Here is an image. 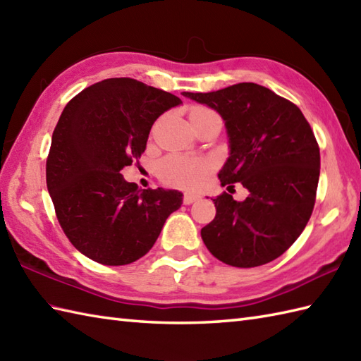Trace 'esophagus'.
Masks as SVG:
<instances>
[{"mask_svg":"<svg viewBox=\"0 0 361 361\" xmlns=\"http://www.w3.org/2000/svg\"><path fill=\"white\" fill-rule=\"evenodd\" d=\"M198 198H200V195L192 194V192H186L185 195H183V203H185V204H190V203L197 202Z\"/></svg>","mask_w":361,"mask_h":361,"instance_id":"obj_1","label":"esophagus"}]
</instances>
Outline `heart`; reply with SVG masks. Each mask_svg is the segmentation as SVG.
I'll use <instances>...</instances> for the list:
<instances>
[{"label": "heart", "instance_id": "b5f03b06", "mask_svg": "<svg viewBox=\"0 0 361 361\" xmlns=\"http://www.w3.org/2000/svg\"><path fill=\"white\" fill-rule=\"evenodd\" d=\"M214 113L206 106H195L190 111V121L200 114ZM214 161L204 157L169 155L158 166L159 180L169 186L183 189H197L204 185L208 176L214 171Z\"/></svg>", "mask_w": 361, "mask_h": 361}]
</instances>
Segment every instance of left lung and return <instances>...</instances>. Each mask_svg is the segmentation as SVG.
<instances>
[{"label":"left lung","mask_w":361,"mask_h":361,"mask_svg":"<svg viewBox=\"0 0 361 361\" xmlns=\"http://www.w3.org/2000/svg\"><path fill=\"white\" fill-rule=\"evenodd\" d=\"M183 96L224 118L231 152L219 180L250 190L243 202L226 192L214 198L216 217L202 228L206 248L240 268L278 259L301 235L315 206L319 147L307 119L293 102L251 82Z\"/></svg>","instance_id":"left-lung-1"}]
</instances>
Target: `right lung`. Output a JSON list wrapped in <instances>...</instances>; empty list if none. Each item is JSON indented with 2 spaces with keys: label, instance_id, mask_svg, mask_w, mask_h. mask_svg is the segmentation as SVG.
<instances>
[{
  "label": "right lung",
  "instance_id": "1",
  "mask_svg": "<svg viewBox=\"0 0 361 361\" xmlns=\"http://www.w3.org/2000/svg\"><path fill=\"white\" fill-rule=\"evenodd\" d=\"M180 97L128 79L97 82L66 104L52 133L46 185L65 235L94 262L127 265L147 255L178 190L137 189L119 173L141 158L150 128Z\"/></svg>",
  "mask_w": 361,
  "mask_h": 361
}]
</instances>
